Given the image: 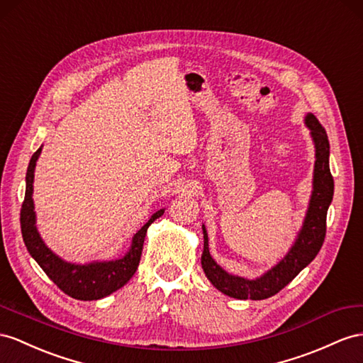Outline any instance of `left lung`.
<instances>
[{
	"label": "left lung",
	"mask_w": 363,
	"mask_h": 363,
	"mask_svg": "<svg viewBox=\"0 0 363 363\" xmlns=\"http://www.w3.org/2000/svg\"><path fill=\"white\" fill-rule=\"evenodd\" d=\"M305 124L311 130V136L315 145V164H314V181L310 208L306 213L303 227L296 239L288 255L270 272L256 281H247L244 277L231 276L213 261L208 252V236L203 227V252L202 268L208 281L219 291L235 297V299H252L262 301L274 296L290 284L313 259L318 256L319 250L327 233V211L333 201L334 181L330 172V143L325 128L320 125L314 115H306Z\"/></svg>",
	"instance_id": "left-lung-1"
}]
</instances>
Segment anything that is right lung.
I'll use <instances>...</instances> for the list:
<instances>
[{"mask_svg":"<svg viewBox=\"0 0 363 363\" xmlns=\"http://www.w3.org/2000/svg\"><path fill=\"white\" fill-rule=\"evenodd\" d=\"M41 148H38L32 156L29 162V169L26 174V194L21 206L20 222L24 244L29 250L30 256L35 259L43 272L50 277V281L57 285L61 291L69 294L73 299L78 301H96L102 299L113 291L124 286L135 272L138 270L139 261H141L144 239L147 235V228L150 227L153 220L164 215V210H157L155 215L148 219L147 224L138 230L133 238L132 247L128 253L110 262H95L89 265H75L64 262L57 255L44 245L38 231L35 227V211H33V170Z\"/></svg>","mask_w":363,"mask_h":363,"instance_id":"right-lung-1","label":"right lung"}]
</instances>
